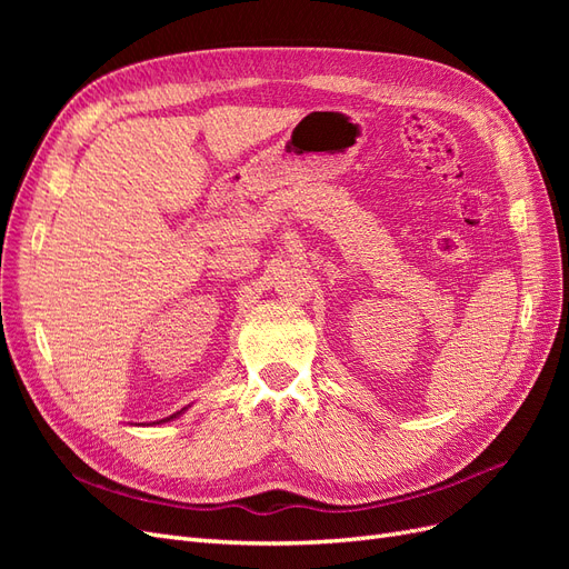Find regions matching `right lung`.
Masks as SVG:
<instances>
[{"label": "right lung", "instance_id": "obj_1", "mask_svg": "<svg viewBox=\"0 0 569 569\" xmlns=\"http://www.w3.org/2000/svg\"><path fill=\"white\" fill-rule=\"evenodd\" d=\"M176 416H180V412H176ZM176 416H170V418H176ZM170 418H166V420H170ZM163 422V420H161Z\"/></svg>", "mask_w": 569, "mask_h": 569}]
</instances>
